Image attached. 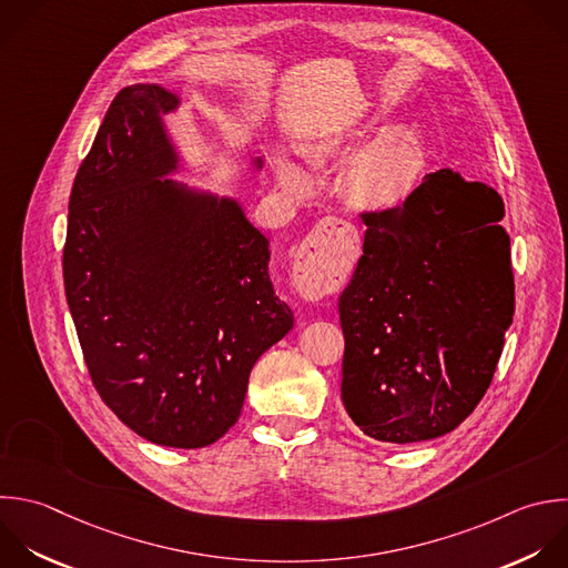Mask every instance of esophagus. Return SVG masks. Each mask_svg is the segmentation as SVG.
Returning <instances> with one entry per match:
<instances>
[{"mask_svg": "<svg viewBox=\"0 0 568 568\" xmlns=\"http://www.w3.org/2000/svg\"><path fill=\"white\" fill-rule=\"evenodd\" d=\"M353 229L339 217H324L297 251L293 266L295 286L308 300L328 295L337 284V273L351 255Z\"/></svg>", "mask_w": 568, "mask_h": 568, "instance_id": "esophagus-1", "label": "esophagus"}]
</instances>
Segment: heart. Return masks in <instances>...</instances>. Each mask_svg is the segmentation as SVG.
<instances>
[{
    "label": "heart",
    "instance_id": "1",
    "mask_svg": "<svg viewBox=\"0 0 568 568\" xmlns=\"http://www.w3.org/2000/svg\"><path fill=\"white\" fill-rule=\"evenodd\" d=\"M424 164L419 138L410 129H393L368 144L348 169V191L355 200L377 209H393L408 200ZM284 180L295 191H308L313 180L286 166Z\"/></svg>",
    "mask_w": 568,
    "mask_h": 568
}]
</instances>
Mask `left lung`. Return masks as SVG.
<instances>
[{
	"label": "left lung",
	"mask_w": 568,
	"mask_h": 568,
	"mask_svg": "<svg viewBox=\"0 0 568 568\" xmlns=\"http://www.w3.org/2000/svg\"><path fill=\"white\" fill-rule=\"evenodd\" d=\"M501 217L490 186L450 169L362 213L364 255L339 295L342 402L368 437H439L484 397L515 311Z\"/></svg>",
	"instance_id": "obj_1"
}]
</instances>
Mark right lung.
Masks as SVG:
<instances>
[{
  "instance_id": "add662e5",
  "label": "right lung",
  "mask_w": 568,
  "mask_h": 568,
  "mask_svg": "<svg viewBox=\"0 0 568 568\" xmlns=\"http://www.w3.org/2000/svg\"><path fill=\"white\" fill-rule=\"evenodd\" d=\"M178 106L158 84L113 100L71 191L64 288L104 404L153 444L202 448L237 422L293 311L240 202L162 180L178 169L162 115Z\"/></svg>"
}]
</instances>
